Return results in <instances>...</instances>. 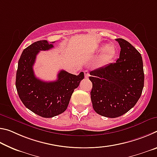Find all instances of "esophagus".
Masks as SVG:
<instances>
[{"label":"esophagus","mask_w":157,"mask_h":157,"mask_svg":"<svg viewBox=\"0 0 157 157\" xmlns=\"http://www.w3.org/2000/svg\"><path fill=\"white\" fill-rule=\"evenodd\" d=\"M84 76H85V78H88L89 75V71H88V70H86V71H84Z\"/></svg>","instance_id":"1"}]
</instances>
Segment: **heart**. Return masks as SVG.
<instances>
[{"instance_id": "obj_1", "label": "heart", "mask_w": 157, "mask_h": 157, "mask_svg": "<svg viewBox=\"0 0 157 157\" xmlns=\"http://www.w3.org/2000/svg\"><path fill=\"white\" fill-rule=\"evenodd\" d=\"M98 50H104L102 53V59L103 60H107L110 59L116 53V48L113 45H108L106 46L105 44H102L100 46L98 47Z\"/></svg>"}]
</instances>
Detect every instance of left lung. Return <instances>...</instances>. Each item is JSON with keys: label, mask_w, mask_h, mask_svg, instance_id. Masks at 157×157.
Here are the masks:
<instances>
[{"label": "left lung", "mask_w": 157, "mask_h": 157, "mask_svg": "<svg viewBox=\"0 0 157 157\" xmlns=\"http://www.w3.org/2000/svg\"><path fill=\"white\" fill-rule=\"evenodd\" d=\"M121 46L115 63L90 72L93 84L91 99L95 112L107 118H117L136 104L144 86L141 55L123 39H116Z\"/></svg>", "instance_id": "8db88e82"}]
</instances>
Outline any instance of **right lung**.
I'll use <instances>...</instances> for the list:
<instances>
[{"instance_id": "add662e5", "label": "right lung", "mask_w": 157, "mask_h": 157, "mask_svg": "<svg viewBox=\"0 0 157 157\" xmlns=\"http://www.w3.org/2000/svg\"><path fill=\"white\" fill-rule=\"evenodd\" d=\"M55 41H38L23 50L18 60L16 87L21 100L28 109L44 118H52L64 112L75 89L84 78L83 72L78 75L62 70L57 79L44 82L36 78L33 65L40 50L53 48Z\"/></svg>"}]
</instances>
